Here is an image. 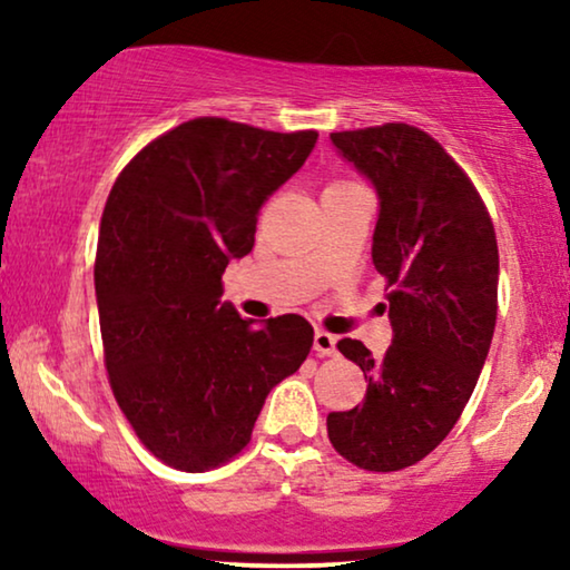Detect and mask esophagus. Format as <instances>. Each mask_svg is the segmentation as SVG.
<instances>
[{
	"mask_svg": "<svg viewBox=\"0 0 570 570\" xmlns=\"http://www.w3.org/2000/svg\"><path fill=\"white\" fill-rule=\"evenodd\" d=\"M334 345H337V337H334V334L324 332V330H316V334H314L316 355H322V357L334 355Z\"/></svg>",
	"mask_w": 570,
	"mask_h": 570,
	"instance_id": "1",
	"label": "esophagus"
}]
</instances>
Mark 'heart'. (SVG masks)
<instances>
[{
  "label": "heart",
  "instance_id": "1",
  "mask_svg": "<svg viewBox=\"0 0 570 570\" xmlns=\"http://www.w3.org/2000/svg\"><path fill=\"white\" fill-rule=\"evenodd\" d=\"M337 184H342V181H337Z\"/></svg>",
  "mask_w": 570,
  "mask_h": 570
}]
</instances>
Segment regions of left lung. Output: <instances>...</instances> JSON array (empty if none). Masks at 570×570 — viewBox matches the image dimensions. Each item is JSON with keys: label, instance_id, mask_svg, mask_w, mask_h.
<instances>
[{"label": "left lung", "instance_id": "1", "mask_svg": "<svg viewBox=\"0 0 570 570\" xmlns=\"http://www.w3.org/2000/svg\"><path fill=\"white\" fill-rule=\"evenodd\" d=\"M332 142L376 186L373 267L386 279L394 342L381 357L361 340L337 350L368 389L330 412L334 451L368 472L417 464L451 433L485 365L498 316V240L464 168L439 139L402 121L332 131Z\"/></svg>", "mask_w": 570, "mask_h": 570}]
</instances>
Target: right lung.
Wrapping results in <instances>:
<instances>
[{
	"instance_id": "obj_1",
	"label": "right lung",
	"mask_w": 570,
	"mask_h": 570,
	"mask_svg": "<svg viewBox=\"0 0 570 570\" xmlns=\"http://www.w3.org/2000/svg\"><path fill=\"white\" fill-rule=\"evenodd\" d=\"M316 137L199 116L145 145L108 194L96 252L108 384L137 439L174 470L240 454L269 389L314 345L303 316L254 326L220 295L228 262L254 248L262 205Z\"/></svg>"
}]
</instances>
